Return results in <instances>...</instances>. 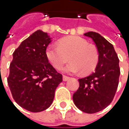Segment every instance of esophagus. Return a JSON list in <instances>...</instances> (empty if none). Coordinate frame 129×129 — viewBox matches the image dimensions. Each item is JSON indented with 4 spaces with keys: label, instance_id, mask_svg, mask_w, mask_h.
<instances>
[{
    "label": "esophagus",
    "instance_id": "34e87169",
    "mask_svg": "<svg viewBox=\"0 0 129 129\" xmlns=\"http://www.w3.org/2000/svg\"><path fill=\"white\" fill-rule=\"evenodd\" d=\"M69 79H70L69 77H68V76H66V75H63V80L64 81H68Z\"/></svg>",
    "mask_w": 129,
    "mask_h": 129
}]
</instances>
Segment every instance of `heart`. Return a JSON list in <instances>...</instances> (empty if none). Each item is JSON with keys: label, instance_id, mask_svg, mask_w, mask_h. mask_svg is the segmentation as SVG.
<instances>
[{"label": "heart", "instance_id": "1", "mask_svg": "<svg viewBox=\"0 0 129 129\" xmlns=\"http://www.w3.org/2000/svg\"><path fill=\"white\" fill-rule=\"evenodd\" d=\"M48 61L56 69H60L68 61L71 63L63 68L65 72L88 74L95 70L99 61V54L94 45L77 36L68 37L59 41V46H51L46 50Z\"/></svg>", "mask_w": 129, "mask_h": 129}]
</instances>
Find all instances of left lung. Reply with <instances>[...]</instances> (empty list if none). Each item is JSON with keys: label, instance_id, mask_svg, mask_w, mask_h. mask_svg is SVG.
I'll use <instances>...</instances> for the list:
<instances>
[{"label": "left lung", "instance_id": "1", "mask_svg": "<svg viewBox=\"0 0 129 129\" xmlns=\"http://www.w3.org/2000/svg\"><path fill=\"white\" fill-rule=\"evenodd\" d=\"M95 42L99 61L95 72L78 79L79 87L73 96L74 104L86 113H95L107 107L113 100L119 83V59L113 45L95 32L85 33Z\"/></svg>", "mask_w": 129, "mask_h": 129}]
</instances>
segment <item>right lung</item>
Instances as JSON below:
<instances>
[{
    "label": "right lung",
    "mask_w": 129,
    "mask_h": 129,
    "mask_svg": "<svg viewBox=\"0 0 129 129\" xmlns=\"http://www.w3.org/2000/svg\"><path fill=\"white\" fill-rule=\"evenodd\" d=\"M52 38L37 30L24 40L13 53L7 83L15 102L30 112H41L53 102L62 75L49 63L46 48Z\"/></svg>",
    "instance_id": "right-lung-1"
}]
</instances>
